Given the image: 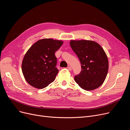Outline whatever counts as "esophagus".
Listing matches in <instances>:
<instances>
[{"label": "esophagus", "mask_w": 130, "mask_h": 130, "mask_svg": "<svg viewBox=\"0 0 130 130\" xmlns=\"http://www.w3.org/2000/svg\"><path fill=\"white\" fill-rule=\"evenodd\" d=\"M67 69H68V70H70V71L72 70V68H71L70 66L68 67H67Z\"/></svg>", "instance_id": "obj_1"}]
</instances>
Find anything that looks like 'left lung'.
<instances>
[{"label":"left lung","instance_id":"obj_1","mask_svg":"<svg viewBox=\"0 0 130 130\" xmlns=\"http://www.w3.org/2000/svg\"><path fill=\"white\" fill-rule=\"evenodd\" d=\"M70 45L82 66L79 75L74 78L82 89L92 90L103 84L107 75L108 60L102 47L90 40H71Z\"/></svg>","mask_w":130,"mask_h":130}]
</instances>
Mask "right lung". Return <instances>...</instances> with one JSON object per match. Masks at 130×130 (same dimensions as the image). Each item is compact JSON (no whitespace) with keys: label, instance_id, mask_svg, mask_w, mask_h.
Segmentation results:
<instances>
[{"label":"right lung","instance_id":"add662e5","mask_svg":"<svg viewBox=\"0 0 130 130\" xmlns=\"http://www.w3.org/2000/svg\"><path fill=\"white\" fill-rule=\"evenodd\" d=\"M63 42L52 39H41L31 46L25 54L22 70L26 81L38 89H43L52 83L59 72L55 66V52Z\"/></svg>","mask_w":130,"mask_h":130}]
</instances>
